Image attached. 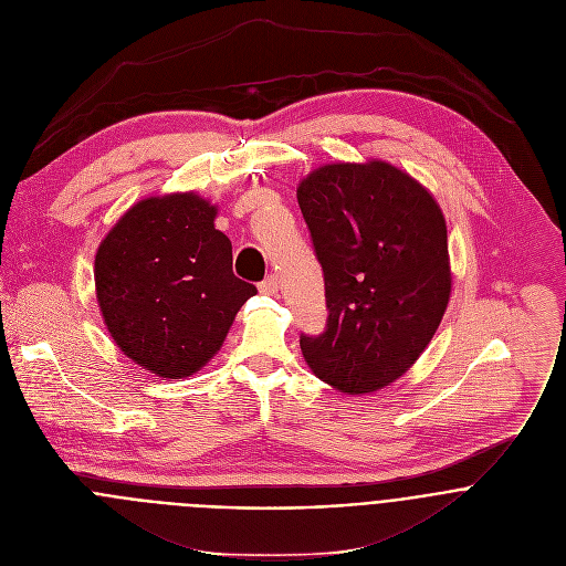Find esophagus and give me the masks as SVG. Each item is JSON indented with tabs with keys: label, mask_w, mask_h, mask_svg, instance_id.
<instances>
[{
	"label": "esophagus",
	"mask_w": 566,
	"mask_h": 566,
	"mask_svg": "<svg viewBox=\"0 0 566 566\" xmlns=\"http://www.w3.org/2000/svg\"><path fill=\"white\" fill-rule=\"evenodd\" d=\"M259 292L261 294H276L279 292V279L274 274H268L261 283H259Z\"/></svg>",
	"instance_id": "obj_1"
}]
</instances>
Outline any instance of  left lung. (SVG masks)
Returning <instances> with one entry per match:
<instances>
[{
    "instance_id": "left-lung-1",
    "label": "left lung",
    "mask_w": 566,
    "mask_h": 566,
    "mask_svg": "<svg viewBox=\"0 0 566 566\" xmlns=\"http://www.w3.org/2000/svg\"><path fill=\"white\" fill-rule=\"evenodd\" d=\"M325 283V329L301 334L312 373L348 395L399 379L450 296L446 220L401 169L373 160L312 171L296 189Z\"/></svg>"
}]
</instances>
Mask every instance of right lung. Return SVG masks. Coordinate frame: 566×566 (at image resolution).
<instances>
[{
  "label": "right lung",
  "instance_id": "right-lung-1",
  "mask_svg": "<svg viewBox=\"0 0 566 566\" xmlns=\"http://www.w3.org/2000/svg\"><path fill=\"white\" fill-rule=\"evenodd\" d=\"M216 207L196 193L134 205L102 241L95 292L118 348L158 377L180 379L222 346L256 287L234 276Z\"/></svg>",
  "mask_w": 566,
  "mask_h": 566
}]
</instances>
